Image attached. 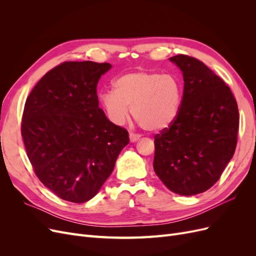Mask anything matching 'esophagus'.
<instances>
[{"mask_svg": "<svg viewBox=\"0 0 256 256\" xmlns=\"http://www.w3.org/2000/svg\"><path fill=\"white\" fill-rule=\"evenodd\" d=\"M129 138H130V142H136L138 138H140V136L134 134H130Z\"/></svg>", "mask_w": 256, "mask_h": 256, "instance_id": "1", "label": "esophagus"}]
</instances>
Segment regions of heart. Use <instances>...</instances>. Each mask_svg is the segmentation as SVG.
<instances>
[{
	"instance_id": "b5f03b06",
	"label": "heart",
	"mask_w": 256,
	"mask_h": 256,
	"mask_svg": "<svg viewBox=\"0 0 256 256\" xmlns=\"http://www.w3.org/2000/svg\"><path fill=\"white\" fill-rule=\"evenodd\" d=\"M182 97V83L174 74L138 70L115 79L113 92H104L100 102L115 125L125 122L131 109L138 126L148 132H156L176 120Z\"/></svg>"
}]
</instances>
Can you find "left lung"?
Listing matches in <instances>:
<instances>
[{
	"label": "left lung",
	"instance_id": "left-lung-1",
	"mask_svg": "<svg viewBox=\"0 0 256 256\" xmlns=\"http://www.w3.org/2000/svg\"><path fill=\"white\" fill-rule=\"evenodd\" d=\"M170 60L182 72L184 94L176 120L154 136V170L174 193L194 196L212 188L233 157L238 106L203 62L184 54Z\"/></svg>",
	"mask_w": 256,
	"mask_h": 256
}]
</instances>
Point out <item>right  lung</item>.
<instances>
[{"label":"right lung","mask_w":256,"mask_h":256,"mask_svg":"<svg viewBox=\"0 0 256 256\" xmlns=\"http://www.w3.org/2000/svg\"><path fill=\"white\" fill-rule=\"evenodd\" d=\"M109 63L64 62L26 98L21 134L36 176L62 200L94 198L113 171L128 131L99 108L97 84Z\"/></svg>","instance_id":"1"}]
</instances>
